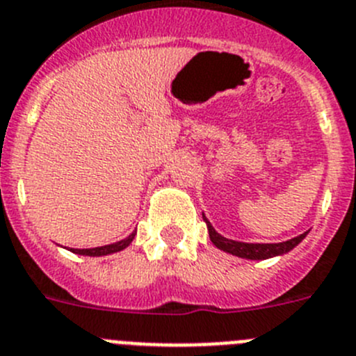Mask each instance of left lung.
<instances>
[{
	"label": "left lung",
	"mask_w": 356,
	"mask_h": 356,
	"mask_svg": "<svg viewBox=\"0 0 356 356\" xmlns=\"http://www.w3.org/2000/svg\"><path fill=\"white\" fill-rule=\"evenodd\" d=\"M204 222H207L208 234H210V240L217 249L224 250V252H229L233 256L238 257H245V259H268V257L273 256H282V254L289 252L291 249H295L305 236H307L309 231L302 233L300 236L291 238L288 242H280V243H245V242H236V240H229V238H224L222 234H218L217 231L213 229V226L210 224L207 217L203 213Z\"/></svg>",
	"instance_id": "8db88e82"
}]
</instances>
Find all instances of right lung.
<instances>
[{
  "instance_id": "1",
  "label": "right lung",
  "mask_w": 356,
  "mask_h": 356,
  "mask_svg": "<svg viewBox=\"0 0 356 356\" xmlns=\"http://www.w3.org/2000/svg\"><path fill=\"white\" fill-rule=\"evenodd\" d=\"M134 236H136V231L132 234L125 238V240H120L116 243H111V245H102V247H95V249H70V252L74 254H79V256H107V254H114V252H120V250L127 249V247L132 243Z\"/></svg>"
}]
</instances>
